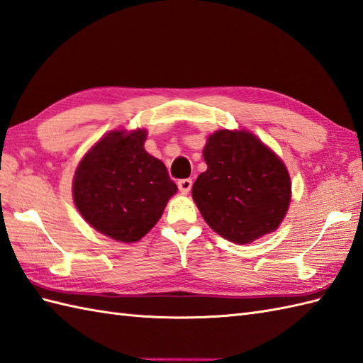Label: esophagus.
Returning <instances> with one entry per match:
<instances>
[{
    "mask_svg": "<svg viewBox=\"0 0 363 363\" xmlns=\"http://www.w3.org/2000/svg\"><path fill=\"white\" fill-rule=\"evenodd\" d=\"M192 186V180L191 179H182L179 180V189L182 194H188Z\"/></svg>",
    "mask_w": 363,
    "mask_h": 363,
    "instance_id": "obj_1",
    "label": "esophagus"
}]
</instances>
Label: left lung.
Wrapping results in <instances>:
<instances>
[{
	"label": "left lung",
	"mask_w": 363,
	"mask_h": 363,
	"mask_svg": "<svg viewBox=\"0 0 363 363\" xmlns=\"http://www.w3.org/2000/svg\"><path fill=\"white\" fill-rule=\"evenodd\" d=\"M208 164L192 199L216 233L248 244L278 228L291 202V177L270 149L248 132L219 130L203 149Z\"/></svg>",
	"instance_id": "left-lung-1"
}]
</instances>
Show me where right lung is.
Listing matches in <instances>:
<instances>
[{
  "instance_id": "obj_1",
  "label": "right lung",
  "mask_w": 363,
  "mask_h": 363,
  "mask_svg": "<svg viewBox=\"0 0 363 363\" xmlns=\"http://www.w3.org/2000/svg\"><path fill=\"white\" fill-rule=\"evenodd\" d=\"M146 130L111 132L80 161L74 203L93 228L119 242L140 240L177 192L166 166L144 150Z\"/></svg>"
}]
</instances>
